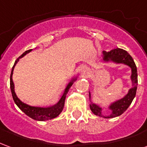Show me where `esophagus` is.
<instances>
[{"mask_svg":"<svg viewBox=\"0 0 147 147\" xmlns=\"http://www.w3.org/2000/svg\"><path fill=\"white\" fill-rule=\"evenodd\" d=\"M86 71H87V67H86L85 65H82V66H80V71L82 74L85 73Z\"/></svg>","mask_w":147,"mask_h":147,"instance_id":"obj_1","label":"esophagus"}]
</instances>
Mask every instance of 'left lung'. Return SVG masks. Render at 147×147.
Instances as JSON below:
<instances>
[{"instance_id":"obj_1","label":"left lung","mask_w":147,"mask_h":147,"mask_svg":"<svg viewBox=\"0 0 147 147\" xmlns=\"http://www.w3.org/2000/svg\"><path fill=\"white\" fill-rule=\"evenodd\" d=\"M102 61L105 63L108 62H113L115 64H123L127 65L131 69V80L132 83V87L128 90V92L123 98L120 100L111 103L109 109L111 110V114L109 116H104L102 114V108L97 104H94L91 102V96L89 92V98L90 101V108L94 114L98 117H102L104 118H113L120 116L123 113L131 104L133 99L136 97L137 86H138V74H137V67L134 62V60L131 57V55L125 50L122 49H114L109 52L103 51L102 53Z\"/></svg>"}]
</instances>
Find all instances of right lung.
<instances>
[{
  "instance_id": "add662e5",
  "label": "right lung",
  "mask_w": 147,
  "mask_h": 147,
  "mask_svg": "<svg viewBox=\"0 0 147 147\" xmlns=\"http://www.w3.org/2000/svg\"><path fill=\"white\" fill-rule=\"evenodd\" d=\"M31 50L32 49H29V50L25 51L20 57L16 59V61H15V64L13 65V67H12V69H11V76H10V88H11L12 98H13L15 103L16 104L18 107L24 113L27 115L30 118H32V119L35 120H39V121H45V120H51V119H53L55 117H58L60 115V113L62 112L64 106L65 98H66V95H67V92H68V90L70 89V87L72 86L74 82L77 80V77L72 78L70 82L67 83V86L64 89V91L62 96H61V99L59 100V102L56 105H53V106H49V107H38V106H31V105H29L26 104V103H24L16 94L14 89V83L12 81V75H13V70H14L15 66H16V64H17L19 60L23 57H24L27 53H30Z\"/></svg>"
}]
</instances>
